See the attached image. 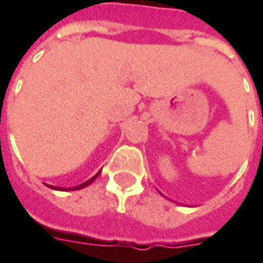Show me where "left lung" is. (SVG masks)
I'll list each match as a JSON object with an SVG mask.
<instances>
[{
    "instance_id": "left-lung-1",
    "label": "left lung",
    "mask_w": 263,
    "mask_h": 263,
    "mask_svg": "<svg viewBox=\"0 0 263 263\" xmlns=\"http://www.w3.org/2000/svg\"><path fill=\"white\" fill-rule=\"evenodd\" d=\"M160 194H162V193H160ZM162 196H163V194H162ZM163 197H165V196H163Z\"/></svg>"
}]
</instances>
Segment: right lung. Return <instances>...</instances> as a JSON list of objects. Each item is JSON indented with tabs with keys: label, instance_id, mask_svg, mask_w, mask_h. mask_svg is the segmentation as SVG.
<instances>
[{
	"label": "right lung",
	"instance_id": "right-lung-1",
	"mask_svg": "<svg viewBox=\"0 0 263 263\" xmlns=\"http://www.w3.org/2000/svg\"><path fill=\"white\" fill-rule=\"evenodd\" d=\"M100 173H101V171H98L97 173H96V175H94L91 179H88L87 182L81 183V184H79V186H74V187H58V186H50V184H46V186L50 189H53V190H59V192H73V190H80V189H84V187H87L88 184H91V183L94 182V180H96L98 176H100Z\"/></svg>",
	"mask_w": 263,
	"mask_h": 263
}]
</instances>
